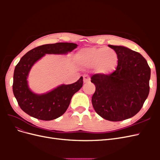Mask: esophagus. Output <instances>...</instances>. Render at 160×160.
Returning a JSON list of instances; mask_svg holds the SVG:
<instances>
[{"mask_svg": "<svg viewBox=\"0 0 160 160\" xmlns=\"http://www.w3.org/2000/svg\"><path fill=\"white\" fill-rule=\"evenodd\" d=\"M90 81V77L88 75H83V82L84 83H89Z\"/></svg>", "mask_w": 160, "mask_h": 160, "instance_id": "obj_1", "label": "esophagus"}]
</instances>
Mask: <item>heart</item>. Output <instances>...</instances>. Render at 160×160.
<instances>
[{
	"instance_id": "b5f03b06",
	"label": "heart",
	"mask_w": 160,
	"mask_h": 160,
	"mask_svg": "<svg viewBox=\"0 0 160 160\" xmlns=\"http://www.w3.org/2000/svg\"><path fill=\"white\" fill-rule=\"evenodd\" d=\"M77 63L84 67H95L101 75H109L117 68L119 57L113 49L106 47L84 48L76 53Z\"/></svg>"
}]
</instances>
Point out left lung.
Instances as JSON below:
<instances>
[{
	"label": "left lung",
	"instance_id": "obj_1",
	"mask_svg": "<svg viewBox=\"0 0 160 160\" xmlns=\"http://www.w3.org/2000/svg\"><path fill=\"white\" fill-rule=\"evenodd\" d=\"M118 53L116 70L109 75L95 74L92 104L96 113L111 122H119L136 115L149 92L151 70L140 53L123 46L109 45Z\"/></svg>",
	"mask_w": 160,
	"mask_h": 160
}]
</instances>
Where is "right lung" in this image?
Segmentation results:
<instances>
[{"label":"right lung","instance_id":"add662e5","mask_svg":"<svg viewBox=\"0 0 160 160\" xmlns=\"http://www.w3.org/2000/svg\"><path fill=\"white\" fill-rule=\"evenodd\" d=\"M72 42L43 45L27 52L16 65L13 75L12 91L21 109L32 118L49 121L64 114L72 95L83 86V77L74 83L62 84L46 93L37 94L28 87V73L35 62L46 54L67 55L77 47Z\"/></svg>","mask_w":160,"mask_h":160}]
</instances>
